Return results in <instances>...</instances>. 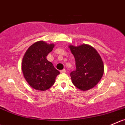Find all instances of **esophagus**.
Wrapping results in <instances>:
<instances>
[{"label":"esophagus","mask_w":125,"mask_h":125,"mask_svg":"<svg viewBox=\"0 0 125 125\" xmlns=\"http://www.w3.org/2000/svg\"><path fill=\"white\" fill-rule=\"evenodd\" d=\"M60 73H66V70H65V69L60 70Z\"/></svg>","instance_id":"1"}]
</instances>
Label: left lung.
<instances>
[{"mask_svg": "<svg viewBox=\"0 0 125 125\" xmlns=\"http://www.w3.org/2000/svg\"><path fill=\"white\" fill-rule=\"evenodd\" d=\"M76 61V70L70 73L73 83L85 91L95 87L104 73V64L97 51L88 44L69 46Z\"/></svg>", "mask_w": 125, "mask_h": 125, "instance_id": "left-lung-1", "label": "left lung"}]
</instances>
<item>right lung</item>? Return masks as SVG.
<instances>
[{
  "label": "right lung",
  "mask_w": 125,
  "mask_h": 125,
  "mask_svg": "<svg viewBox=\"0 0 125 125\" xmlns=\"http://www.w3.org/2000/svg\"><path fill=\"white\" fill-rule=\"evenodd\" d=\"M54 47V44H48L43 41L37 42L28 48L23 57V75L29 85L34 89L41 91L49 89L60 74L46 59Z\"/></svg>",
  "instance_id": "right-lung-1"
}]
</instances>
